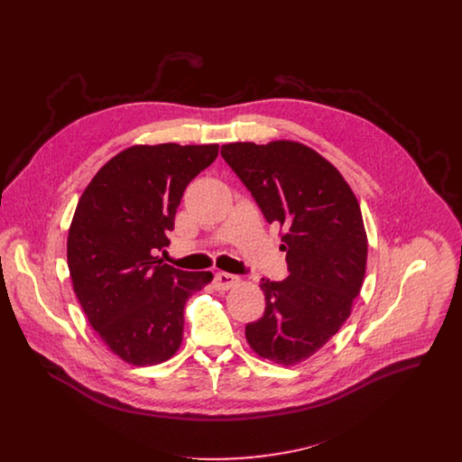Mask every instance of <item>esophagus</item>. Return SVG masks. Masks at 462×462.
Instances as JSON below:
<instances>
[{"instance_id": "1", "label": "esophagus", "mask_w": 462, "mask_h": 462, "mask_svg": "<svg viewBox=\"0 0 462 462\" xmlns=\"http://www.w3.org/2000/svg\"><path fill=\"white\" fill-rule=\"evenodd\" d=\"M238 282H240V279H238L236 275L226 273V272L215 273V279H213V286H215V290H218V291L231 290V288H235Z\"/></svg>"}]
</instances>
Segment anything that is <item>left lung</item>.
Here are the masks:
<instances>
[{
  "instance_id": "1",
  "label": "left lung",
  "mask_w": 462,
  "mask_h": 462,
  "mask_svg": "<svg viewBox=\"0 0 462 462\" xmlns=\"http://www.w3.org/2000/svg\"><path fill=\"white\" fill-rule=\"evenodd\" d=\"M220 154L266 222L281 226L290 272L284 281L262 279L266 308L245 337L260 357L297 365L339 330L361 291L368 240L359 202L339 171L304 143L235 142Z\"/></svg>"
}]
</instances>
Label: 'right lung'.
I'll return each mask as SVG.
<instances>
[{
	"mask_svg": "<svg viewBox=\"0 0 462 462\" xmlns=\"http://www.w3.org/2000/svg\"><path fill=\"white\" fill-rule=\"evenodd\" d=\"M217 154V143L133 145L78 200L67 236L74 293L105 345L134 366L178 352L185 304L213 279L163 263L156 251L169 245L185 189Z\"/></svg>",
	"mask_w": 462,
	"mask_h": 462,
	"instance_id": "obj_1",
	"label": "right lung"
}]
</instances>
